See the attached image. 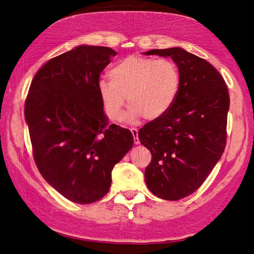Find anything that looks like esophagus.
<instances>
[{"mask_svg": "<svg viewBox=\"0 0 254 254\" xmlns=\"http://www.w3.org/2000/svg\"><path fill=\"white\" fill-rule=\"evenodd\" d=\"M130 131H131L132 135H133V141H134V144H140V140H139V135H137V130L135 128H131L130 129Z\"/></svg>", "mask_w": 254, "mask_h": 254, "instance_id": "obj_1", "label": "esophagus"}]
</instances>
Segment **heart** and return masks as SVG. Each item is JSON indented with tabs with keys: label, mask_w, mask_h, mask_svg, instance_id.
I'll list each match as a JSON object with an SVG mask.
<instances>
[{
	"label": "heart",
	"mask_w": 254,
	"mask_h": 254,
	"mask_svg": "<svg viewBox=\"0 0 254 254\" xmlns=\"http://www.w3.org/2000/svg\"><path fill=\"white\" fill-rule=\"evenodd\" d=\"M109 74L111 79H99L97 89L105 112L112 121L122 120L126 96L130 105L127 121L162 117L173 106L180 86L178 67L164 58L129 56Z\"/></svg>",
	"instance_id": "1"
}]
</instances>
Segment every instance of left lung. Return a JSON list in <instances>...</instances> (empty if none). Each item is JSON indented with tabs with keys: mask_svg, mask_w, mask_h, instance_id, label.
Segmentation results:
<instances>
[{
	"mask_svg": "<svg viewBox=\"0 0 254 254\" xmlns=\"http://www.w3.org/2000/svg\"><path fill=\"white\" fill-rule=\"evenodd\" d=\"M144 55L171 57L180 74L170 110L139 131L141 144L151 152L145 170L149 190L165 200H179L201 186L222 156L229 92L216 68L181 48L151 50Z\"/></svg>",
	"mask_w": 254,
	"mask_h": 254,
	"instance_id": "8db88e82",
	"label": "left lung"
}]
</instances>
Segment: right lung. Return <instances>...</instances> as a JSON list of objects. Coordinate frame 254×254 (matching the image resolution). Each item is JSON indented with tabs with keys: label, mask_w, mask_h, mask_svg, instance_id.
Masks as SVG:
<instances>
[{
	"label": "right lung",
	"mask_w": 254,
	"mask_h": 254,
	"mask_svg": "<svg viewBox=\"0 0 254 254\" xmlns=\"http://www.w3.org/2000/svg\"><path fill=\"white\" fill-rule=\"evenodd\" d=\"M117 52L79 45L52 58L30 83L25 120L38 170L68 200L98 201L111 172L132 148L126 128L109 125L98 94L99 75Z\"/></svg>",
	"instance_id": "1"
}]
</instances>
